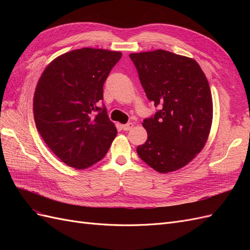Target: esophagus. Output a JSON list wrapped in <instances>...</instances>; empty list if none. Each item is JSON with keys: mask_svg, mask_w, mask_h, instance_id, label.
I'll return each mask as SVG.
<instances>
[{"mask_svg": "<svg viewBox=\"0 0 250 250\" xmlns=\"http://www.w3.org/2000/svg\"><path fill=\"white\" fill-rule=\"evenodd\" d=\"M132 127H133V124H132V123H127V124H125V125H122V129H123L124 131H128V130H130Z\"/></svg>", "mask_w": 250, "mask_h": 250, "instance_id": "obj_1", "label": "esophagus"}]
</instances>
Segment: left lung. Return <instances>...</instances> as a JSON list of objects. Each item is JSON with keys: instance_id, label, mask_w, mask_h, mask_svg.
<instances>
[{"instance_id": "left-lung-1", "label": "left lung", "mask_w": 250, "mask_h": 250, "mask_svg": "<svg viewBox=\"0 0 250 250\" xmlns=\"http://www.w3.org/2000/svg\"><path fill=\"white\" fill-rule=\"evenodd\" d=\"M149 101L158 107L144 120L148 133L137 152L151 168H183L204 147L213 120L208 81L194 59L169 51L129 55Z\"/></svg>"}]
</instances>
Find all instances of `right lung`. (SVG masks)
<instances>
[{
  "label": "right lung",
  "instance_id": "1",
  "mask_svg": "<svg viewBox=\"0 0 250 250\" xmlns=\"http://www.w3.org/2000/svg\"><path fill=\"white\" fill-rule=\"evenodd\" d=\"M122 53L83 48L57 57L35 89L37 130L64 164L85 169L107 153L117 128L103 100V84Z\"/></svg>",
  "mask_w": 250,
  "mask_h": 250
}]
</instances>
